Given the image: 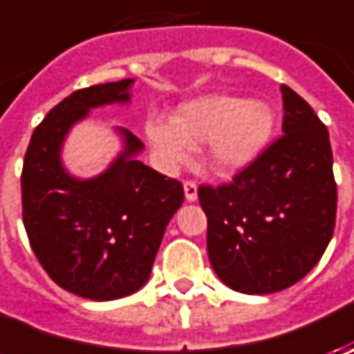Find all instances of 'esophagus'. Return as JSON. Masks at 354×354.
<instances>
[{"label":"esophagus","mask_w":354,"mask_h":354,"mask_svg":"<svg viewBox=\"0 0 354 354\" xmlns=\"http://www.w3.org/2000/svg\"><path fill=\"white\" fill-rule=\"evenodd\" d=\"M185 189V198L189 201V203H195L197 201V183L195 181H185L183 185Z\"/></svg>","instance_id":"1"}]
</instances>
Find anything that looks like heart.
<instances>
[{
    "mask_svg": "<svg viewBox=\"0 0 354 354\" xmlns=\"http://www.w3.org/2000/svg\"><path fill=\"white\" fill-rule=\"evenodd\" d=\"M145 138L165 169H177L207 143V165L218 175H234L264 153L276 129V112L262 100L207 94L181 104L173 120L149 116Z\"/></svg>",
    "mask_w": 354,
    "mask_h": 354,
    "instance_id": "obj_1",
    "label": "heart"
}]
</instances>
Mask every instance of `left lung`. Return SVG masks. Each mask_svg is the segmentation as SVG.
Masks as SVG:
<instances>
[{
  "label": "left lung",
  "mask_w": 354,
  "mask_h": 354,
  "mask_svg": "<svg viewBox=\"0 0 354 354\" xmlns=\"http://www.w3.org/2000/svg\"><path fill=\"white\" fill-rule=\"evenodd\" d=\"M281 98L283 136L232 183L198 187L212 270L228 288L248 295L299 281L333 236L337 185L329 131L286 84Z\"/></svg>",
  "instance_id": "1"
}]
</instances>
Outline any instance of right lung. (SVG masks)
Segmentation results:
<instances>
[{
  "label": "right lung",
  "instance_id": "1",
  "mask_svg": "<svg viewBox=\"0 0 354 354\" xmlns=\"http://www.w3.org/2000/svg\"><path fill=\"white\" fill-rule=\"evenodd\" d=\"M133 78L76 90L35 128L23 161V225L37 260L66 292L120 299L149 279L183 185L143 165V143L118 128L124 147L110 167L80 179L64 169L62 143L90 110L128 104Z\"/></svg>",
  "mask_w": 354,
  "mask_h": 354
}]
</instances>
